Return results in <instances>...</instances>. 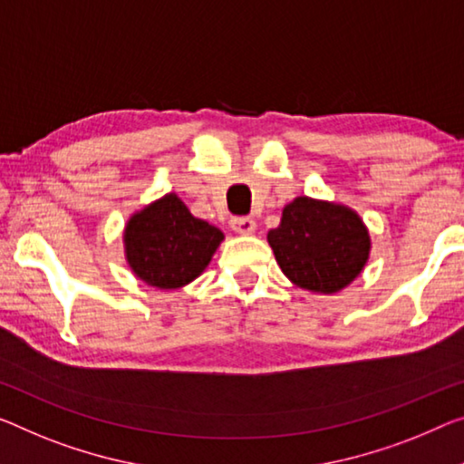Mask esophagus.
Listing matches in <instances>:
<instances>
[{
    "label": "esophagus",
    "instance_id": "1",
    "mask_svg": "<svg viewBox=\"0 0 464 464\" xmlns=\"http://www.w3.org/2000/svg\"><path fill=\"white\" fill-rule=\"evenodd\" d=\"M230 227L238 234H251L255 232V219L246 216H234L230 219Z\"/></svg>",
    "mask_w": 464,
    "mask_h": 464
}]
</instances>
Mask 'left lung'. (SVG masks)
<instances>
[{"label": "left lung", "instance_id": "1", "mask_svg": "<svg viewBox=\"0 0 464 464\" xmlns=\"http://www.w3.org/2000/svg\"><path fill=\"white\" fill-rule=\"evenodd\" d=\"M276 261L296 286L338 292L361 274L369 234L348 208L298 197L284 208L282 224L267 234Z\"/></svg>", "mask_w": 464, "mask_h": 464}]
</instances>
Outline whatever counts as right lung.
I'll use <instances>...</instances> for the list:
<instances>
[{"instance_id": "obj_1", "label": "right lung", "mask_w": 464, "mask_h": 464, "mask_svg": "<svg viewBox=\"0 0 464 464\" xmlns=\"http://www.w3.org/2000/svg\"><path fill=\"white\" fill-rule=\"evenodd\" d=\"M224 234L190 216L180 198L166 195L126 226V259L149 286L180 288L208 267Z\"/></svg>"}]
</instances>
